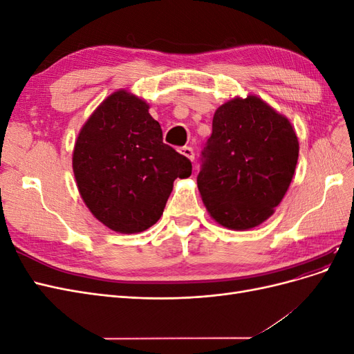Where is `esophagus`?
Returning a JSON list of instances; mask_svg holds the SVG:
<instances>
[{
	"label": "esophagus",
	"instance_id": "obj_1",
	"mask_svg": "<svg viewBox=\"0 0 354 354\" xmlns=\"http://www.w3.org/2000/svg\"><path fill=\"white\" fill-rule=\"evenodd\" d=\"M178 152H180V155L186 156L189 160H194V159H195V152H194V149L189 147V146L180 147V149H178Z\"/></svg>",
	"mask_w": 354,
	"mask_h": 354
}]
</instances>
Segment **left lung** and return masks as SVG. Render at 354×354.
Returning a JSON list of instances; mask_svg holds the SVG:
<instances>
[{
	"label": "left lung",
	"instance_id": "obj_1",
	"mask_svg": "<svg viewBox=\"0 0 354 354\" xmlns=\"http://www.w3.org/2000/svg\"><path fill=\"white\" fill-rule=\"evenodd\" d=\"M298 152L292 124L259 95L218 106L198 174L211 218L232 230L260 226L291 185Z\"/></svg>",
	"mask_w": 354,
	"mask_h": 354
}]
</instances>
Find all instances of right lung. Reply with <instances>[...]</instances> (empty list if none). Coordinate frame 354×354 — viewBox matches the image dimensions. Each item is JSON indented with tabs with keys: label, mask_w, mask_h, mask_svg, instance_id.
<instances>
[{
	"label": "right lung",
	"mask_w": 354,
	"mask_h": 354,
	"mask_svg": "<svg viewBox=\"0 0 354 354\" xmlns=\"http://www.w3.org/2000/svg\"><path fill=\"white\" fill-rule=\"evenodd\" d=\"M73 176L85 205L106 227L140 233L160 218L190 160L162 142L149 104L128 90L108 95L78 133Z\"/></svg>",
	"instance_id": "obj_1"
}]
</instances>
